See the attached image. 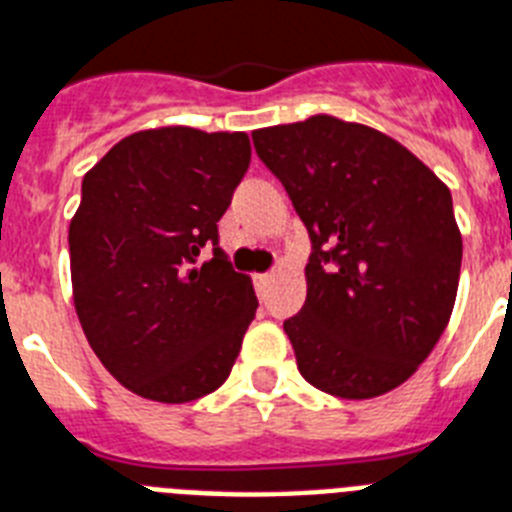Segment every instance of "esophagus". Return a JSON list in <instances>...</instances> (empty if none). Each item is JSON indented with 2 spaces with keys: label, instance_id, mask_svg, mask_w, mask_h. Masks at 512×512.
<instances>
[{
  "label": "esophagus",
  "instance_id": "obj_1",
  "mask_svg": "<svg viewBox=\"0 0 512 512\" xmlns=\"http://www.w3.org/2000/svg\"><path fill=\"white\" fill-rule=\"evenodd\" d=\"M270 273H257L255 278H252V283H255V291L260 296H265V291H268V286H270Z\"/></svg>",
  "mask_w": 512,
  "mask_h": 512
}]
</instances>
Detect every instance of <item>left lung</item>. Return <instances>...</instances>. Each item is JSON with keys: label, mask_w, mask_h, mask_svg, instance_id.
<instances>
[{"label": "left lung", "mask_w": 512, "mask_h": 512, "mask_svg": "<svg viewBox=\"0 0 512 512\" xmlns=\"http://www.w3.org/2000/svg\"><path fill=\"white\" fill-rule=\"evenodd\" d=\"M252 140L312 242L307 299L283 320L296 367L351 401L398 388L453 312L463 242L450 190L393 137L325 114Z\"/></svg>", "instance_id": "1"}]
</instances>
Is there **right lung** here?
I'll return each instance as SVG.
<instances>
[{"mask_svg":"<svg viewBox=\"0 0 512 512\" xmlns=\"http://www.w3.org/2000/svg\"><path fill=\"white\" fill-rule=\"evenodd\" d=\"M249 158L244 132L163 127L124 137L83 176L70 223L75 309L132 393L187 403L231 375L257 299L218 247V221ZM205 246L214 257L197 266Z\"/></svg>","mask_w":512,"mask_h":512,"instance_id":"add662e5","label":"right lung"}]
</instances>
